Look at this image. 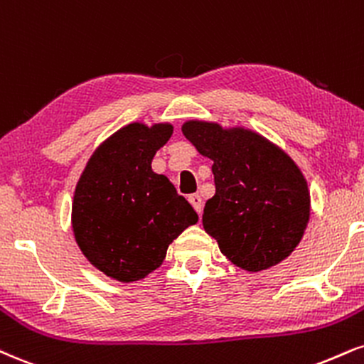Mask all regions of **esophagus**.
I'll list each match as a JSON object with an SVG mask.
<instances>
[{
	"label": "esophagus",
	"mask_w": 364,
	"mask_h": 364,
	"mask_svg": "<svg viewBox=\"0 0 364 364\" xmlns=\"http://www.w3.org/2000/svg\"><path fill=\"white\" fill-rule=\"evenodd\" d=\"M188 200H190V203L193 205V208L196 210V213H198V215H201V212H203V200H201V196L195 193V195L188 196Z\"/></svg>",
	"instance_id": "esophagus-1"
}]
</instances>
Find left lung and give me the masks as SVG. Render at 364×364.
Returning <instances> with one entry per match:
<instances>
[{"mask_svg":"<svg viewBox=\"0 0 364 364\" xmlns=\"http://www.w3.org/2000/svg\"><path fill=\"white\" fill-rule=\"evenodd\" d=\"M183 135L213 161L215 195L205 203L203 229L240 269L257 273L287 259L310 217L307 179L277 144L244 127L190 120Z\"/></svg>","mask_w":364,"mask_h":364,"instance_id":"left-lung-1","label":"left lung"}]
</instances>
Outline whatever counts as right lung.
Returning <instances> with one entry per match:
<instances>
[{
	"label": "right lung",
	"mask_w": 364,
	"mask_h": 364,
	"mask_svg": "<svg viewBox=\"0 0 364 364\" xmlns=\"http://www.w3.org/2000/svg\"><path fill=\"white\" fill-rule=\"evenodd\" d=\"M171 124L134 122L98 146L73 200V232L96 269L117 282L146 278L163 264L169 244L198 215L164 174L152 171Z\"/></svg>",
	"instance_id": "1"
}]
</instances>
